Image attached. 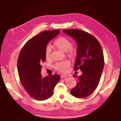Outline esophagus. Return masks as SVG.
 Segmentation results:
<instances>
[{"label":"esophagus","instance_id":"34e87169","mask_svg":"<svg viewBox=\"0 0 121 121\" xmlns=\"http://www.w3.org/2000/svg\"><path fill=\"white\" fill-rule=\"evenodd\" d=\"M67 77V75H66L65 74H62L61 75V78H66Z\"/></svg>","mask_w":121,"mask_h":121}]
</instances>
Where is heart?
I'll return each instance as SVG.
<instances>
[{
  "label": "heart",
  "mask_w": 121,
  "mask_h": 121,
  "mask_svg": "<svg viewBox=\"0 0 121 121\" xmlns=\"http://www.w3.org/2000/svg\"><path fill=\"white\" fill-rule=\"evenodd\" d=\"M54 48L59 49L63 52H66L67 56L73 58L77 54V48L72 45V43L68 38L61 36L56 39L53 43ZM44 56L47 60H50L52 58V49L49 46H48L44 51ZM71 63L68 61L59 62L56 63L54 68L56 70L62 73H66Z\"/></svg>",
  "instance_id": "heart-1"
}]
</instances>
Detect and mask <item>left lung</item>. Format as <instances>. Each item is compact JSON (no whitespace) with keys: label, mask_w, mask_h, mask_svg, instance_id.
<instances>
[{"label":"left lung","mask_w":121,"mask_h":121,"mask_svg":"<svg viewBox=\"0 0 121 121\" xmlns=\"http://www.w3.org/2000/svg\"><path fill=\"white\" fill-rule=\"evenodd\" d=\"M63 32L78 43L74 70L80 69L82 72L77 77V85L71 93L76 98H84L93 93L99 82L104 67L102 48L96 38L85 31L74 29Z\"/></svg>","instance_id":"8db88e82"}]
</instances>
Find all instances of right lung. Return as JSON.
I'll use <instances>...</instances> for the list:
<instances>
[{"instance_id": "obj_1", "label": "right lung", "mask_w": 121, "mask_h": 121, "mask_svg": "<svg viewBox=\"0 0 121 121\" xmlns=\"http://www.w3.org/2000/svg\"><path fill=\"white\" fill-rule=\"evenodd\" d=\"M60 33L59 30L45 31L32 38L22 48L17 60V71L22 85L33 99L43 100L53 95L60 76L43 77L41 63L46 60L44 51L48 42Z\"/></svg>"}]
</instances>
